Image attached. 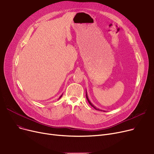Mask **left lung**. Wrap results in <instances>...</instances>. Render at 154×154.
<instances>
[{
    "mask_svg": "<svg viewBox=\"0 0 154 154\" xmlns=\"http://www.w3.org/2000/svg\"><path fill=\"white\" fill-rule=\"evenodd\" d=\"M86 98H87V100H88V103H90V105H91V106H92V107H93L95 109H96V110H100V111H102V110H100V109H96L94 106H93V105L91 103V102H90V100H89V99H88V97H87V94H86Z\"/></svg>",
    "mask_w": 154,
    "mask_h": 154,
    "instance_id": "left-lung-1",
    "label": "left lung"
}]
</instances>
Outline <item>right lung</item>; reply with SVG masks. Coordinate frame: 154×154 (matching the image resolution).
<instances>
[{
    "label": "right lung",
    "mask_w": 154,
    "mask_h": 154,
    "mask_svg": "<svg viewBox=\"0 0 154 154\" xmlns=\"http://www.w3.org/2000/svg\"><path fill=\"white\" fill-rule=\"evenodd\" d=\"M62 97V95H61V96H60V97Z\"/></svg>",
    "instance_id": "1"
}]
</instances>
